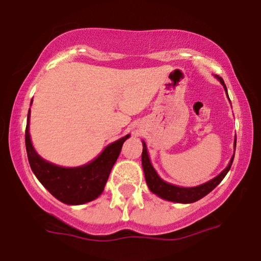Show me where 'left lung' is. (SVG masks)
I'll use <instances>...</instances> for the list:
<instances>
[{"label": "left lung", "instance_id": "1", "mask_svg": "<svg viewBox=\"0 0 261 261\" xmlns=\"http://www.w3.org/2000/svg\"><path fill=\"white\" fill-rule=\"evenodd\" d=\"M216 77L218 78L220 83L224 85V88H225V91H226V87L225 84H224L223 78L218 77V75H216ZM142 143H143V151H142V167H143L144 177H146V182L148 184L149 190L151 193L156 194L158 196H160L161 199H165L167 201H173V202H179V203L195 202V201L202 199L203 196H206L207 194L211 193L214 188L222 182L223 178L226 176V173L229 172L230 167H231L232 165L233 156H235V155H232L231 160H230V163L227 165L226 169L222 171L218 176L214 177L213 179H211L210 182L201 184V186H197V187H193V188H182V187L173 186V184L166 183L165 180H163L159 176H158L156 171H155L154 167L151 166L149 156H148L146 143H144V142H142ZM233 146L236 148V138H235V143H233Z\"/></svg>", "mask_w": 261, "mask_h": 261}]
</instances>
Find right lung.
Returning a JSON list of instances; mask_svg holds the SVG:
<instances>
[{"instance_id": "add662e5", "label": "right lung", "mask_w": 261, "mask_h": 261, "mask_svg": "<svg viewBox=\"0 0 261 261\" xmlns=\"http://www.w3.org/2000/svg\"><path fill=\"white\" fill-rule=\"evenodd\" d=\"M30 111L25 130V144L32 172L53 196L67 204H83L102 194L111 170L130 135L113 142L95 160L84 166L61 167L48 163L36 153L29 133Z\"/></svg>"}]
</instances>
